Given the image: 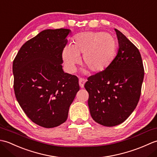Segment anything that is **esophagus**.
Returning <instances> with one entry per match:
<instances>
[{"instance_id": "1", "label": "esophagus", "mask_w": 157, "mask_h": 157, "mask_svg": "<svg viewBox=\"0 0 157 157\" xmlns=\"http://www.w3.org/2000/svg\"><path fill=\"white\" fill-rule=\"evenodd\" d=\"M86 82V80L85 79H84V78H79V86H80L82 88H83L84 87V84H85Z\"/></svg>"}]
</instances>
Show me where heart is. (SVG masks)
<instances>
[{
    "instance_id": "b5f03b06",
    "label": "heart",
    "mask_w": 157,
    "mask_h": 157,
    "mask_svg": "<svg viewBox=\"0 0 157 157\" xmlns=\"http://www.w3.org/2000/svg\"><path fill=\"white\" fill-rule=\"evenodd\" d=\"M117 52L115 38L102 32H84L75 36L72 44L63 48L62 57L67 69L74 72L82 55V65L92 73L104 71L111 64Z\"/></svg>"
}]
</instances>
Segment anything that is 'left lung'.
<instances>
[{"label":"left lung","mask_w":157,"mask_h":157,"mask_svg":"<svg viewBox=\"0 0 157 157\" xmlns=\"http://www.w3.org/2000/svg\"><path fill=\"white\" fill-rule=\"evenodd\" d=\"M119 48L111 64L88 78L84 87L92 119L99 124H121L134 111L141 94L144 70L138 49L118 29Z\"/></svg>","instance_id":"obj_1"}]
</instances>
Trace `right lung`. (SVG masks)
<instances>
[{
	"mask_svg": "<svg viewBox=\"0 0 157 157\" xmlns=\"http://www.w3.org/2000/svg\"><path fill=\"white\" fill-rule=\"evenodd\" d=\"M69 29L43 30L23 44L13 63L17 101L32 121L52 128L64 123L79 86L63 70Z\"/></svg>",
	"mask_w": 157,
	"mask_h": 157,
	"instance_id": "right-lung-1",
	"label": "right lung"
}]
</instances>
